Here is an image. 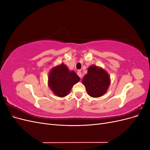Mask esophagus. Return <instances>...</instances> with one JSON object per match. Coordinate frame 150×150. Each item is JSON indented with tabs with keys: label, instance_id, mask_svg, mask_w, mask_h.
Instances as JSON below:
<instances>
[{
	"label": "esophagus",
	"instance_id": "34e87169",
	"mask_svg": "<svg viewBox=\"0 0 150 150\" xmlns=\"http://www.w3.org/2000/svg\"><path fill=\"white\" fill-rule=\"evenodd\" d=\"M77 74H78V76L80 78H82V73H81V71H78V72H77Z\"/></svg>",
	"mask_w": 150,
	"mask_h": 150
}]
</instances>
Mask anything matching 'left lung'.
Returning <instances> with one entry per match:
<instances>
[{
	"instance_id": "1",
	"label": "left lung",
	"mask_w": 150,
	"mask_h": 150,
	"mask_svg": "<svg viewBox=\"0 0 150 150\" xmlns=\"http://www.w3.org/2000/svg\"><path fill=\"white\" fill-rule=\"evenodd\" d=\"M88 94L93 98L100 97L106 92L110 84L109 74L102 68L91 66L83 79Z\"/></svg>"
}]
</instances>
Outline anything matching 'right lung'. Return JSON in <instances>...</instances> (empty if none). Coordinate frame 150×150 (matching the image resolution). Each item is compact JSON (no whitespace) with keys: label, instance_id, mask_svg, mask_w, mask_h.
<instances>
[{"label":"right lung","instance_id":"right-lung-1","mask_svg":"<svg viewBox=\"0 0 150 150\" xmlns=\"http://www.w3.org/2000/svg\"><path fill=\"white\" fill-rule=\"evenodd\" d=\"M49 86L59 97H64L80 78L73 71H69L64 64L54 67L49 75Z\"/></svg>","mask_w":150,"mask_h":150}]
</instances>
